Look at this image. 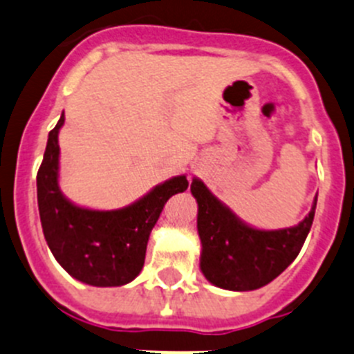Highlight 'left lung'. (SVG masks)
<instances>
[{"label":"left lung","instance_id":"left-lung-1","mask_svg":"<svg viewBox=\"0 0 354 354\" xmlns=\"http://www.w3.org/2000/svg\"><path fill=\"white\" fill-rule=\"evenodd\" d=\"M191 193L198 201L201 271L210 283L225 290H255L280 276L299 255L315 218L316 200L294 227L255 230L222 205L201 180L193 179Z\"/></svg>","mask_w":354,"mask_h":354}]
</instances>
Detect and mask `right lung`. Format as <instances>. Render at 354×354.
Returning <instances> with one entry per match:
<instances>
[{
  "instance_id": "1",
  "label": "right lung",
  "mask_w": 354,
  "mask_h": 354,
  "mask_svg": "<svg viewBox=\"0 0 354 354\" xmlns=\"http://www.w3.org/2000/svg\"><path fill=\"white\" fill-rule=\"evenodd\" d=\"M48 133L38 170V207L53 257L73 278L93 287H120L140 272L149 234L168 198L187 189L186 175L154 187L120 210H90L71 203L59 189V130Z\"/></svg>"
}]
</instances>
